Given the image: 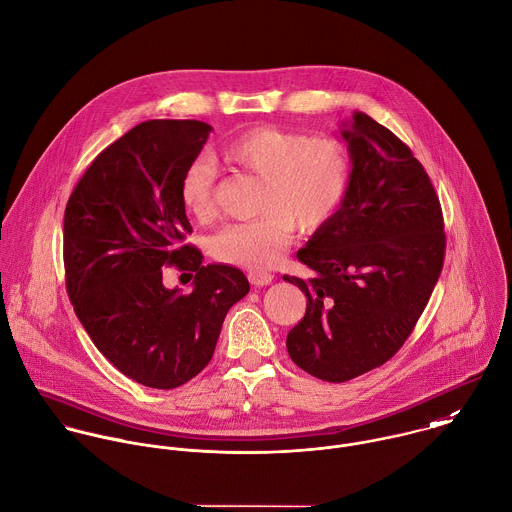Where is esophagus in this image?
<instances>
[{
	"instance_id": "obj_1",
	"label": "esophagus",
	"mask_w": 512,
	"mask_h": 512,
	"mask_svg": "<svg viewBox=\"0 0 512 512\" xmlns=\"http://www.w3.org/2000/svg\"><path fill=\"white\" fill-rule=\"evenodd\" d=\"M248 280H250V284H252V286L262 288V286L272 284L274 276H272V274H268V272H250V274H248Z\"/></svg>"
}]
</instances>
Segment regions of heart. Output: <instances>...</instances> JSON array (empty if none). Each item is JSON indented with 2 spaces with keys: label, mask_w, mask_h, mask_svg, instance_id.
Returning a JSON list of instances; mask_svg holds the SVG:
<instances>
[{
  "label": "heart",
  "mask_w": 512,
  "mask_h": 512,
  "mask_svg": "<svg viewBox=\"0 0 512 512\" xmlns=\"http://www.w3.org/2000/svg\"><path fill=\"white\" fill-rule=\"evenodd\" d=\"M222 159L242 171L262 176L256 216L224 226L212 238V256L252 270L276 266L292 244L294 228H322L341 206L349 180L351 157L334 137H308L278 127H256L230 139ZM216 169L198 157L180 176V202L196 220L216 214Z\"/></svg>",
  "instance_id": "obj_1"
}]
</instances>
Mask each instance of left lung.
<instances>
[{"label": "left lung", "mask_w": 512, "mask_h": 512, "mask_svg": "<svg viewBox=\"0 0 512 512\" xmlns=\"http://www.w3.org/2000/svg\"><path fill=\"white\" fill-rule=\"evenodd\" d=\"M341 137L353 165L347 194L298 250L316 276H284L308 298L286 338L288 353L330 383L363 375L401 349L441 276L447 242L431 178L401 139L365 113H355Z\"/></svg>", "instance_id": "1"}]
</instances>
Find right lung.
I'll return each mask as SVG.
<instances>
[{
  "label": "right lung",
  "mask_w": 512,
  "mask_h": 512,
  "mask_svg": "<svg viewBox=\"0 0 512 512\" xmlns=\"http://www.w3.org/2000/svg\"><path fill=\"white\" fill-rule=\"evenodd\" d=\"M212 131L202 121H145L97 155L63 218L65 286L97 349L153 389L190 381L212 359L228 310L250 284L232 266H202L180 176ZM194 277L190 295L167 291L162 268Z\"/></svg>",
  "instance_id": "obj_1"
}]
</instances>
